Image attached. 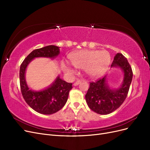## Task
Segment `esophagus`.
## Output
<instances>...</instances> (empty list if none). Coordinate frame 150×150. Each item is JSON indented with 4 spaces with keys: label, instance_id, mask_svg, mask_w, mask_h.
<instances>
[{
    "label": "esophagus",
    "instance_id": "esophagus-1",
    "mask_svg": "<svg viewBox=\"0 0 150 150\" xmlns=\"http://www.w3.org/2000/svg\"><path fill=\"white\" fill-rule=\"evenodd\" d=\"M80 83H81L80 80H77L76 82L74 83V86H78Z\"/></svg>",
    "mask_w": 150,
    "mask_h": 150
}]
</instances>
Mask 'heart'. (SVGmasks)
Segmentation results:
<instances>
[{"label": "heart", "instance_id": "b5f03b06", "mask_svg": "<svg viewBox=\"0 0 150 150\" xmlns=\"http://www.w3.org/2000/svg\"><path fill=\"white\" fill-rule=\"evenodd\" d=\"M69 59L76 67L84 69L91 77L98 78L103 76L110 64L111 57L106 51L82 50L69 54ZM65 71L72 73L74 70L69 64H63Z\"/></svg>", "mask_w": 150, "mask_h": 150}]
</instances>
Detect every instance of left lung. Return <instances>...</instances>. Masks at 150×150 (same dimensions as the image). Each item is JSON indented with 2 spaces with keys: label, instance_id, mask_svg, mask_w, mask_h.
<instances>
[{
  "label": "left lung",
  "instance_id": "1",
  "mask_svg": "<svg viewBox=\"0 0 150 150\" xmlns=\"http://www.w3.org/2000/svg\"><path fill=\"white\" fill-rule=\"evenodd\" d=\"M111 67H119L123 72L124 78L121 87L116 89L110 88L105 76L95 82H90L89 88L85 96L89 108L99 115L110 114L123 103L132 81V69L122 54H116Z\"/></svg>",
  "mask_w": 150,
  "mask_h": 150
}]
</instances>
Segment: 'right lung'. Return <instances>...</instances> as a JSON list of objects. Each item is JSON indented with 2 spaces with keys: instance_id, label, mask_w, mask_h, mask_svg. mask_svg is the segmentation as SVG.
<instances>
[{
  "instance_id": "1",
  "label": "right lung",
  "mask_w": 150,
  "mask_h": 150,
  "mask_svg": "<svg viewBox=\"0 0 150 150\" xmlns=\"http://www.w3.org/2000/svg\"><path fill=\"white\" fill-rule=\"evenodd\" d=\"M59 47L51 45L32 51L21 65L19 79L21 90L25 101L34 111L43 115H52L59 111L67 102L72 83H67L59 76L46 89L34 91L27 85L25 74L27 66L35 57L55 58L59 54Z\"/></svg>"
}]
</instances>
